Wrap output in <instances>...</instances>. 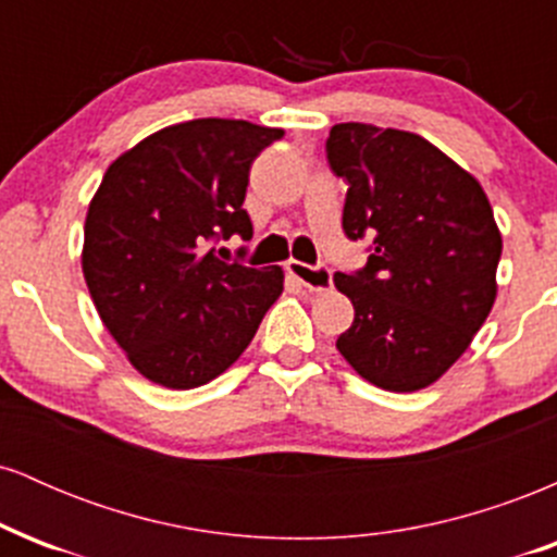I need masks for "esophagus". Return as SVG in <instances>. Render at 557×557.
Segmentation results:
<instances>
[{
  "label": "esophagus",
  "mask_w": 557,
  "mask_h": 557,
  "mask_svg": "<svg viewBox=\"0 0 557 557\" xmlns=\"http://www.w3.org/2000/svg\"><path fill=\"white\" fill-rule=\"evenodd\" d=\"M287 272H290L293 277H296L298 283L311 293H322L332 285V270L324 264L311 267V264H304V261H287Z\"/></svg>",
  "instance_id": "34e87169"
}]
</instances>
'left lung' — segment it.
Segmentation results:
<instances>
[{"label":"left lung","mask_w":557,"mask_h":557,"mask_svg":"<svg viewBox=\"0 0 557 557\" xmlns=\"http://www.w3.org/2000/svg\"><path fill=\"white\" fill-rule=\"evenodd\" d=\"M327 162L348 183L345 235L372 238L361 270L332 277L356 311L337 350L389 393L432 385L495 304L503 238L487 196L437 146L395 127L332 125Z\"/></svg>","instance_id":"1"}]
</instances>
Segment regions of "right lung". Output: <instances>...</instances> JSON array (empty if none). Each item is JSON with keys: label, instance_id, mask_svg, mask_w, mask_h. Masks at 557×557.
<instances>
[{"label": "right lung", "instance_id": "1", "mask_svg": "<svg viewBox=\"0 0 557 557\" xmlns=\"http://www.w3.org/2000/svg\"><path fill=\"white\" fill-rule=\"evenodd\" d=\"M283 136L246 120H188L144 138L104 172L83 227V277L146 380L207 385L238 361L283 293L280 267L253 270L214 253L233 235L251 240L248 172Z\"/></svg>", "mask_w": 557, "mask_h": 557}]
</instances>
